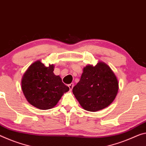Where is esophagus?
<instances>
[{
	"label": "esophagus",
	"instance_id": "1",
	"mask_svg": "<svg viewBox=\"0 0 146 146\" xmlns=\"http://www.w3.org/2000/svg\"><path fill=\"white\" fill-rule=\"evenodd\" d=\"M73 86H74V84H73V83H71V84H69L68 85V87L69 88V90H70V91H71V90H72Z\"/></svg>",
	"mask_w": 146,
	"mask_h": 146
}]
</instances>
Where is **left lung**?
Instances as JSON below:
<instances>
[{"label": "left lung", "instance_id": "left-lung-1", "mask_svg": "<svg viewBox=\"0 0 146 146\" xmlns=\"http://www.w3.org/2000/svg\"><path fill=\"white\" fill-rule=\"evenodd\" d=\"M119 90L117 78L109 66L99 62L96 66L88 64L73 93L80 106L90 112L102 110L112 103Z\"/></svg>", "mask_w": 146, "mask_h": 146}]
</instances>
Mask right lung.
Masks as SVG:
<instances>
[{"label": "right lung", "instance_id": "obj_1", "mask_svg": "<svg viewBox=\"0 0 146 146\" xmlns=\"http://www.w3.org/2000/svg\"><path fill=\"white\" fill-rule=\"evenodd\" d=\"M54 64L47 67L37 60L29 67L22 77L21 88L25 98L38 109L53 108L69 90L60 77L54 75Z\"/></svg>", "mask_w": 146, "mask_h": 146}]
</instances>
